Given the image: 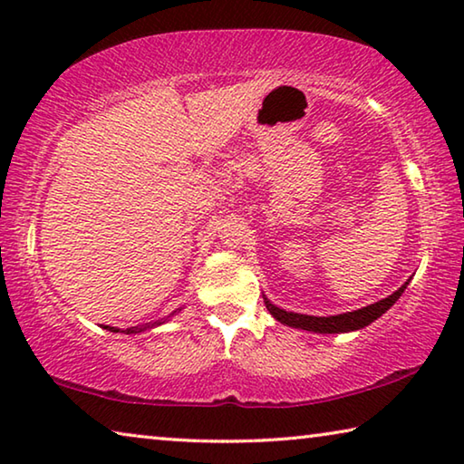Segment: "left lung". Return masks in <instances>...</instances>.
Segmentation results:
<instances>
[{
  "label": "left lung",
  "mask_w": 464,
  "mask_h": 464,
  "mask_svg": "<svg viewBox=\"0 0 464 464\" xmlns=\"http://www.w3.org/2000/svg\"><path fill=\"white\" fill-rule=\"evenodd\" d=\"M410 280H407L401 288L395 290V293L389 295L387 298H382V301H376L374 304H368V307H362V309L340 313V315H329V317L303 315V313L280 309L276 304H272L266 296H264V303H266V309L270 311V315L276 321H280L282 325H288L295 329H307V332H313V334H348V332H356V329L371 325L374 319H379L382 313H387L392 304L397 303V298L403 295V290L407 288V285H410Z\"/></svg>",
  "instance_id": "obj_1"
}]
</instances>
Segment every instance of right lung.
Listing matches in <instances>:
<instances>
[{
	"label": "right lung",
	"mask_w": 464,
	"mask_h": 464,
	"mask_svg": "<svg viewBox=\"0 0 464 464\" xmlns=\"http://www.w3.org/2000/svg\"><path fill=\"white\" fill-rule=\"evenodd\" d=\"M174 313H176V311H174ZM174 313H171V315H174ZM166 321H168V319L155 321V324H145V325H137V327H127V329H122V334H140V332H145V329H151V327H157V325L166 324ZM104 329H108V332H114V334L121 332L119 327H110V325H104Z\"/></svg>",
	"instance_id": "obj_1"
}]
</instances>
